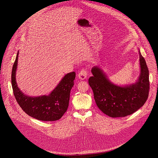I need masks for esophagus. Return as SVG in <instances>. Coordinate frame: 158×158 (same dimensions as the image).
<instances>
[{
    "instance_id": "esophagus-1",
    "label": "esophagus",
    "mask_w": 158,
    "mask_h": 158,
    "mask_svg": "<svg viewBox=\"0 0 158 158\" xmlns=\"http://www.w3.org/2000/svg\"><path fill=\"white\" fill-rule=\"evenodd\" d=\"M87 75H88V70L85 69H83L79 72L78 74V77L81 79H85L86 78Z\"/></svg>"
}]
</instances>
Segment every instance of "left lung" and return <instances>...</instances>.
I'll return each mask as SVG.
<instances>
[{
  "instance_id": "obj_1",
  "label": "left lung",
  "mask_w": 158,
  "mask_h": 158,
  "mask_svg": "<svg viewBox=\"0 0 158 158\" xmlns=\"http://www.w3.org/2000/svg\"><path fill=\"white\" fill-rule=\"evenodd\" d=\"M139 53L141 74L135 84L118 86L112 84L97 66L92 69V77L88 80L94 99L99 110L113 118L124 117L134 113L147 101L150 83L149 72L144 57Z\"/></svg>"
}]
</instances>
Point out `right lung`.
<instances>
[{"label":"right lung","mask_w":158,"mask_h":158,"mask_svg":"<svg viewBox=\"0 0 158 158\" xmlns=\"http://www.w3.org/2000/svg\"><path fill=\"white\" fill-rule=\"evenodd\" d=\"M19 52L13 66L11 84L14 96L22 110L30 117L42 121L60 119L68 109L70 90L74 85L76 73L65 75L57 87L49 95L30 97L25 95L17 86L15 79Z\"/></svg>","instance_id":"1"}]
</instances>
